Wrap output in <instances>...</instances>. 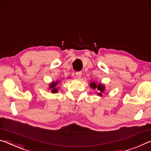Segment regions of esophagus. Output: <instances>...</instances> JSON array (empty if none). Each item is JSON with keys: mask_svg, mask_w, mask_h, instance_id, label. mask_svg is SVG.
I'll list each match as a JSON object with an SVG mask.
<instances>
[{"mask_svg": "<svg viewBox=\"0 0 151 151\" xmlns=\"http://www.w3.org/2000/svg\"><path fill=\"white\" fill-rule=\"evenodd\" d=\"M81 74H82V73H81V71H77V72L76 73V78H77L78 79H80L81 77Z\"/></svg>", "mask_w": 151, "mask_h": 151, "instance_id": "34e87169", "label": "esophagus"}]
</instances>
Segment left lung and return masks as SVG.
Listing matches in <instances>:
<instances>
[{
  "label": "left lung",
  "instance_id": "left-lung-1",
  "mask_svg": "<svg viewBox=\"0 0 151 151\" xmlns=\"http://www.w3.org/2000/svg\"><path fill=\"white\" fill-rule=\"evenodd\" d=\"M90 87L93 90H96L98 91L97 94L99 96H102V93L105 92L106 87L104 84L102 83H96L95 82H91L90 83Z\"/></svg>",
  "mask_w": 151,
  "mask_h": 151
}]
</instances>
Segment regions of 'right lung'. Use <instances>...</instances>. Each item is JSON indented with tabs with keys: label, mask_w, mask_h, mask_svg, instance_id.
<instances>
[{
	"label": "right lung",
	"mask_w": 151,
	"mask_h": 151,
	"mask_svg": "<svg viewBox=\"0 0 151 151\" xmlns=\"http://www.w3.org/2000/svg\"><path fill=\"white\" fill-rule=\"evenodd\" d=\"M58 84V81H53L49 84V89H51V92L52 93H57L58 92V89L56 88V86Z\"/></svg>",
	"instance_id": "right-lung-1"
}]
</instances>
